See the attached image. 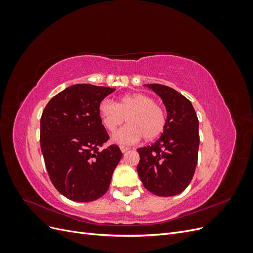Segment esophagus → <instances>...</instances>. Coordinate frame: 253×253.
I'll use <instances>...</instances> for the list:
<instances>
[{"label": "esophagus", "mask_w": 253, "mask_h": 253, "mask_svg": "<svg viewBox=\"0 0 253 253\" xmlns=\"http://www.w3.org/2000/svg\"><path fill=\"white\" fill-rule=\"evenodd\" d=\"M120 150H121V152H122V153H126V151H128V150H129V148H128V147H126V145H120Z\"/></svg>", "instance_id": "esophagus-1"}]
</instances>
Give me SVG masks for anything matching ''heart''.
<instances>
[{
	"instance_id": "1",
	"label": "heart",
	"mask_w": 253,
	"mask_h": 253,
	"mask_svg": "<svg viewBox=\"0 0 253 253\" xmlns=\"http://www.w3.org/2000/svg\"><path fill=\"white\" fill-rule=\"evenodd\" d=\"M99 115L104 127L112 133L128 122L113 137L114 141L125 144L135 143L141 137L147 141L154 140L164 132L167 124L163 106L143 94L126 95L118 103L103 99L99 103Z\"/></svg>"
}]
</instances>
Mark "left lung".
<instances>
[{
    "instance_id": "left-lung-1",
    "label": "left lung",
    "mask_w": 253,
    "mask_h": 253,
    "mask_svg": "<svg viewBox=\"0 0 253 253\" xmlns=\"http://www.w3.org/2000/svg\"><path fill=\"white\" fill-rule=\"evenodd\" d=\"M163 99L168 113L159 139L139 148L137 166L143 187L158 196L181 193L193 178L198 158V119L192 103L169 86L148 84Z\"/></svg>"
}]
</instances>
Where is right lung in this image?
Returning <instances> with one entry per match:
<instances>
[{
  "mask_svg": "<svg viewBox=\"0 0 253 253\" xmlns=\"http://www.w3.org/2000/svg\"><path fill=\"white\" fill-rule=\"evenodd\" d=\"M115 88L75 84L52 97L42 113L40 142L52 185L74 202H93L108 191L122 157L111 144L99 103Z\"/></svg>",
  "mask_w": 253,
  "mask_h": 253,
  "instance_id": "right-lung-1",
  "label": "right lung"
}]
</instances>
